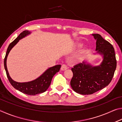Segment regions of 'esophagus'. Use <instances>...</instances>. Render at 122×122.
Wrapping results in <instances>:
<instances>
[{
	"label": "esophagus",
	"mask_w": 122,
	"mask_h": 122,
	"mask_svg": "<svg viewBox=\"0 0 122 122\" xmlns=\"http://www.w3.org/2000/svg\"><path fill=\"white\" fill-rule=\"evenodd\" d=\"M67 69V66H66V65H65V64H63V65H62L61 67V71H65V70Z\"/></svg>",
	"instance_id": "obj_1"
}]
</instances>
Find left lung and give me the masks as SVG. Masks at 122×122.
<instances>
[{
  "label": "left lung",
  "mask_w": 122,
  "mask_h": 122,
  "mask_svg": "<svg viewBox=\"0 0 122 122\" xmlns=\"http://www.w3.org/2000/svg\"><path fill=\"white\" fill-rule=\"evenodd\" d=\"M96 40L94 54L102 56L100 65L94 66L86 61L77 64L71 68L73 76L71 81L73 90L78 94L90 95L102 89L110 83L116 68L114 48L101 35L92 34Z\"/></svg>",
  "instance_id": "1"
}]
</instances>
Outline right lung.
<instances>
[{
  "label": "right lung",
  "instance_id": "add662e5",
  "mask_svg": "<svg viewBox=\"0 0 122 122\" xmlns=\"http://www.w3.org/2000/svg\"><path fill=\"white\" fill-rule=\"evenodd\" d=\"M31 33L29 30H24L19 34V36L9 45L7 49L6 53L4 59V68L10 83L16 90L20 91L24 94L29 95H36V94L42 93L47 90L51 83L52 78L55 74L59 71L61 66L56 65L47 69L44 73L33 81L26 82H18L12 79L10 76L7 71L6 61L8 55L12 48L19 42L20 39L25 38Z\"/></svg>",
  "mask_w": 122,
  "mask_h": 122
}]
</instances>
